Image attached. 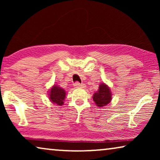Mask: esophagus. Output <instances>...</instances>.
Here are the masks:
<instances>
[{
  "label": "esophagus",
  "mask_w": 160,
  "mask_h": 160,
  "mask_svg": "<svg viewBox=\"0 0 160 160\" xmlns=\"http://www.w3.org/2000/svg\"><path fill=\"white\" fill-rule=\"evenodd\" d=\"M74 87H78V88H84L85 87V84H80L79 82H76L73 84Z\"/></svg>",
  "instance_id": "obj_1"
}]
</instances>
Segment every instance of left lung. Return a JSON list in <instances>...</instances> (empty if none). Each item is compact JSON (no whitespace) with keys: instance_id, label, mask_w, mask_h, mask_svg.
Wrapping results in <instances>:
<instances>
[{"instance_id":"8db88e82","label":"left lung","mask_w":160,"mask_h":160,"mask_svg":"<svg viewBox=\"0 0 160 160\" xmlns=\"http://www.w3.org/2000/svg\"><path fill=\"white\" fill-rule=\"evenodd\" d=\"M111 92L110 88L106 84H100L99 89L93 95V100L97 106L102 108L108 105L111 100Z\"/></svg>"}]
</instances>
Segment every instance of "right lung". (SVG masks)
I'll return each mask as SVG.
<instances>
[{
    "label": "right lung",
    "mask_w": 160,
    "mask_h": 160,
    "mask_svg": "<svg viewBox=\"0 0 160 160\" xmlns=\"http://www.w3.org/2000/svg\"><path fill=\"white\" fill-rule=\"evenodd\" d=\"M65 91L58 85L54 84L50 89L49 98L51 101L58 106H62L65 98Z\"/></svg>",
    "instance_id": "right-lung-1"
}]
</instances>
